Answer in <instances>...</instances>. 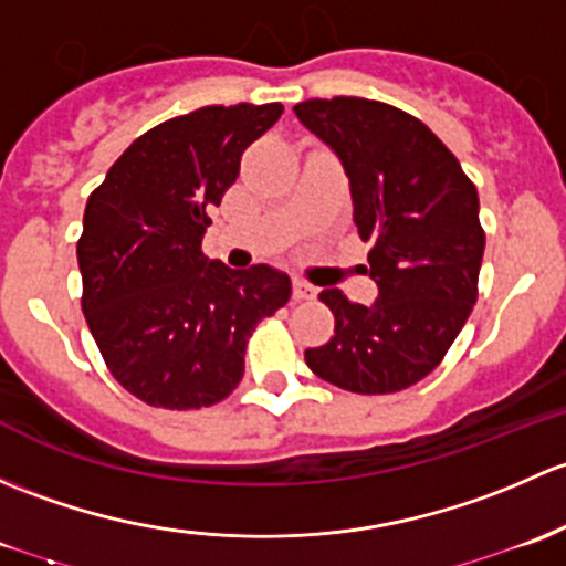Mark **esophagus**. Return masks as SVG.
Wrapping results in <instances>:
<instances>
[{
    "label": "esophagus",
    "mask_w": 566,
    "mask_h": 566,
    "mask_svg": "<svg viewBox=\"0 0 566 566\" xmlns=\"http://www.w3.org/2000/svg\"><path fill=\"white\" fill-rule=\"evenodd\" d=\"M316 296V289H313L311 283L305 281H294V300L302 302V300H313Z\"/></svg>",
    "instance_id": "34e87169"
}]
</instances>
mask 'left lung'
Returning <instances> with one entry per match:
<instances>
[{"label": "left lung", "mask_w": 566, "mask_h": 566, "mask_svg": "<svg viewBox=\"0 0 566 566\" xmlns=\"http://www.w3.org/2000/svg\"><path fill=\"white\" fill-rule=\"evenodd\" d=\"M294 114L346 168L378 285L373 305L340 289L318 294L335 335L307 348L305 363L348 392H400L436 370L476 302L485 253L476 188L428 125L387 103L316 97Z\"/></svg>", "instance_id": "8db88e82"}]
</instances>
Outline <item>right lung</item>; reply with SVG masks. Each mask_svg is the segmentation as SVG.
<instances>
[{"instance_id": "1", "label": "right lung", "mask_w": 566, "mask_h": 566, "mask_svg": "<svg viewBox=\"0 0 566 566\" xmlns=\"http://www.w3.org/2000/svg\"><path fill=\"white\" fill-rule=\"evenodd\" d=\"M281 114V103H240L174 116L138 136L86 201L81 307L111 376L144 403L188 411L229 398L255 324L289 302L283 272L201 253L207 212Z\"/></svg>"}]
</instances>
